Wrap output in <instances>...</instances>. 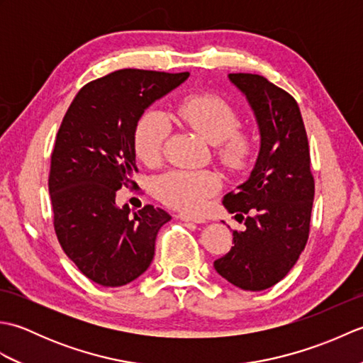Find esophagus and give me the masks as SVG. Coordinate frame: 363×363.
<instances>
[{
    "instance_id": "obj_1",
    "label": "esophagus",
    "mask_w": 363,
    "mask_h": 363,
    "mask_svg": "<svg viewBox=\"0 0 363 363\" xmlns=\"http://www.w3.org/2000/svg\"><path fill=\"white\" fill-rule=\"evenodd\" d=\"M177 218L182 220V221H187V223H203V218H196V217H191V215L187 213H179L177 215Z\"/></svg>"
}]
</instances>
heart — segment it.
Returning <instances> with one entry per match:
<instances>
[{"instance_id":"heart-1","label":"heart","mask_w":363,"mask_h":363,"mask_svg":"<svg viewBox=\"0 0 363 363\" xmlns=\"http://www.w3.org/2000/svg\"><path fill=\"white\" fill-rule=\"evenodd\" d=\"M173 115L184 126L213 145L215 157L229 172H242L251 164L257 150L256 137L238 128V112L225 98L213 94L189 95L174 106ZM167 134L165 118L156 111L145 112L134 134L137 157L146 165L157 164ZM220 186V177L212 172L174 169L160 177L156 191L162 201L174 209L198 212L207 198L217 194Z\"/></svg>"}]
</instances>
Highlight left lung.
I'll return each instance as SVG.
<instances>
[{
  "label": "left lung",
  "mask_w": 363,
  "mask_h": 363,
  "mask_svg": "<svg viewBox=\"0 0 363 363\" xmlns=\"http://www.w3.org/2000/svg\"><path fill=\"white\" fill-rule=\"evenodd\" d=\"M229 81L248 99L260 150L251 176L223 198L246 229L234 230V246L213 267L235 287L260 291L284 279L306 248L315 195L311 151L295 98L260 74L230 73Z\"/></svg>",
  "instance_id": "obj_1"
}]
</instances>
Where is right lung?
<instances>
[{
    "label": "right lung",
    "mask_w": 363,
    "mask_h": 363,
    "mask_svg": "<svg viewBox=\"0 0 363 363\" xmlns=\"http://www.w3.org/2000/svg\"><path fill=\"white\" fill-rule=\"evenodd\" d=\"M187 78V72H113L78 91L59 128L48 179L54 230L68 259L103 287L143 274L159 229L172 220L150 204L130 213L115 196L137 172L138 120Z\"/></svg>",
    "instance_id": "add662e5"
}]
</instances>
